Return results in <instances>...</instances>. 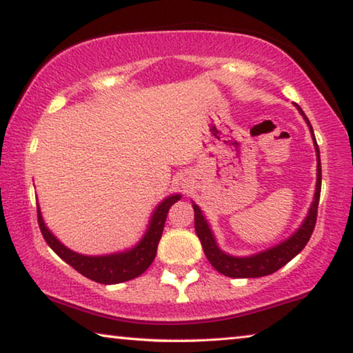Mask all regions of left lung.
<instances>
[{"label": "left lung", "mask_w": 353, "mask_h": 353, "mask_svg": "<svg viewBox=\"0 0 353 353\" xmlns=\"http://www.w3.org/2000/svg\"><path fill=\"white\" fill-rule=\"evenodd\" d=\"M294 105L297 107V110L301 112L303 119L307 121L310 132H312V137L314 140L316 155H318V181H316L314 201H313L312 207H310L307 218L302 223V225L294 232V234L288 238V240H285L283 243L277 244V246L263 250V252L249 255V256L229 255V254H225L224 250H221L218 248L210 225H208L207 219L204 218V214H202L201 208L193 202L194 229H196V234H198V238L201 240L204 254L208 259V261L212 263V266L214 268V270L221 274H224V276H227V277L255 279V277H263V276H270V274H274L276 271H279L280 268L285 266L286 263L294 259V256L307 246L310 236H312L313 230H314L316 218H318L319 196H321V179H322L321 155H319L318 143H316V139H314L312 124H310L308 118L305 117V113H303L301 107H299L297 104H294Z\"/></svg>", "instance_id": "1"}]
</instances>
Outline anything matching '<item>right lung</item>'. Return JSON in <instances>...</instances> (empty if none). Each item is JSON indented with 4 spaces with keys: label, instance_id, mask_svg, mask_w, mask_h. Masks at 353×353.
I'll list each match as a JSON object with an SVG mask.
<instances>
[{
    "label": "right lung",
    "instance_id": "right-lung-1",
    "mask_svg": "<svg viewBox=\"0 0 353 353\" xmlns=\"http://www.w3.org/2000/svg\"><path fill=\"white\" fill-rule=\"evenodd\" d=\"M179 199H181V194H172L168 196V198H165L157 207H155L145 236L141 238L137 246L126 250V252H117L98 256L73 252V250L65 248L45 225L43 218H41L40 207L37 204L39 227L45 241L48 243V246L54 250L63 261H67L70 266H73L77 272L82 274L83 277L104 285L121 283L141 276V274L151 266V263L155 259V254H157L159 241L160 238H162L166 214H168L171 205Z\"/></svg>",
    "mask_w": 353,
    "mask_h": 353
}]
</instances>
